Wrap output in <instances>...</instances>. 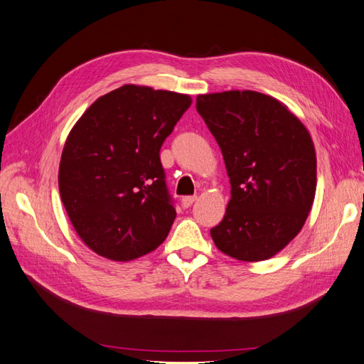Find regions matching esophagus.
<instances>
[{"label":"esophagus","instance_id":"obj_1","mask_svg":"<svg viewBox=\"0 0 364 364\" xmlns=\"http://www.w3.org/2000/svg\"><path fill=\"white\" fill-rule=\"evenodd\" d=\"M197 200V197L196 196H188V197H183V200H181V203H183V208H191L192 206V203Z\"/></svg>","mask_w":364,"mask_h":364}]
</instances>
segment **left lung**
Here are the masks:
<instances>
[{"label":"left lung","mask_w":364,"mask_h":364,"mask_svg":"<svg viewBox=\"0 0 364 364\" xmlns=\"http://www.w3.org/2000/svg\"><path fill=\"white\" fill-rule=\"evenodd\" d=\"M231 183L215 247L245 262L273 257L296 237L314 205L316 155L306 127L272 96L225 91L197 97Z\"/></svg>","instance_id":"1"}]
</instances>
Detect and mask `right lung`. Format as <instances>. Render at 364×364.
<instances>
[{
	"instance_id": "1",
	"label": "right lung",
	"mask_w": 364,
	"mask_h": 364,
	"mask_svg": "<svg viewBox=\"0 0 364 364\" xmlns=\"http://www.w3.org/2000/svg\"><path fill=\"white\" fill-rule=\"evenodd\" d=\"M191 102L124 85L99 97L68 134L58 189L75 232L99 256L132 260L167 237L176 210L159 150Z\"/></svg>"
}]
</instances>
